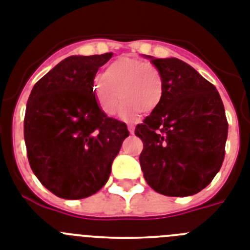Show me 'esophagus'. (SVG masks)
<instances>
[{
	"label": "esophagus",
	"instance_id": "1",
	"mask_svg": "<svg viewBox=\"0 0 250 250\" xmlns=\"http://www.w3.org/2000/svg\"><path fill=\"white\" fill-rule=\"evenodd\" d=\"M127 129H129L130 134H134V131H135V127H134V125H129V126H127Z\"/></svg>",
	"mask_w": 250,
	"mask_h": 250
}]
</instances>
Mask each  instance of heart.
Masks as SVG:
<instances>
[{"mask_svg": "<svg viewBox=\"0 0 250 250\" xmlns=\"http://www.w3.org/2000/svg\"><path fill=\"white\" fill-rule=\"evenodd\" d=\"M93 95L100 108L108 116L116 112L120 96V117L133 121L140 111L149 114L159 107L164 95L163 76L148 62L121 57L111 63L104 74L96 77Z\"/></svg>", "mask_w": 250, "mask_h": 250, "instance_id": "heart-1", "label": "heart"}]
</instances>
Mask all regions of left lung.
<instances>
[{
	"label": "left lung",
	"instance_id": "obj_1",
	"mask_svg": "<svg viewBox=\"0 0 250 250\" xmlns=\"http://www.w3.org/2000/svg\"><path fill=\"white\" fill-rule=\"evenodd\" d=\"M144 57L164 81L162 104L135 129L144 144L139 157L144 178L164 196L195 195L214 180L225 157L223 101L214 84L189 64Z\"/></svg>",
	"mask_w": 250,
	"mask_h": 250
}]
</instances>
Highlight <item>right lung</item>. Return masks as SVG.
I'll list each match as a JSON object with an SVG mask.
<instances>
[{"mask_svg":"<svg viewBox=\"0 0 250 250\" xmlns=\"http://www.w3.org/2000/svg\"><path fill=\"white\" fill-rule=\"evenodd\" d=\"M111 57H68L29 96L23 138L30 167L58 197L78 200L100 191L129 136L126 124L106 116L93 95L96 73Z\"/></svg>","mask_w":250,"mask_h":250,"instance_id":"obj_1","label":"right lung"}]
</instances>
